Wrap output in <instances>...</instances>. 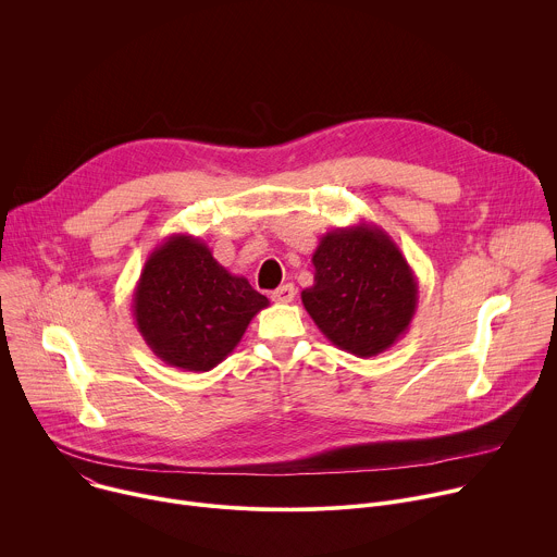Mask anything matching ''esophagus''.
<instances>
[{"label":"esophagus","instance_id":"1","mask_svg":"<svg viewBox=\"0 0 557 557\" xmlns=\"http://www.w3.org/2000/svg\"><path fill=\"white\" fill-rule=\"evenodd\" d=\"M271 299H273L275 304H288V301H293V299H295V286H293V284H282L280 288H275V290L271 293Z\"/></svg>","mask_w":557,"mask_h":557}]
</instances>
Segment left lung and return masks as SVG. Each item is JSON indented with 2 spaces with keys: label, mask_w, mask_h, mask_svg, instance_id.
Instances as JSON below:
<instances>
[{
  "label": "left lung",
  "mask_w": 557,
  "mask_h": 557,
  "mask_svg": "<svg viewBox=\"0 0 557 557\" xmlns=\"http://www.w3.org/2000/svg\"><path fill=\"white\" fill-rule=\"evenodd\" d=\"M314 282L301 304L329 342L376 357L399 342L419 306V282L401 249L372 222L329 231L312 253Z\"/></svg>",
  "instance_id": "8db88e82"
}]
</instances>
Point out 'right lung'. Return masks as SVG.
Here are the masks:
<instances>
[{
  "label": "right lung",
  "instance_id": "obj_1",
  "mask_svg": "<svg viewBox=\"0 0 557 557\" xmlns=\"http://www.w3.org/2000/svg\"><path fill=\"white\" fill-rule=\"evenodd\" d=\"M267 306L247 277L228 273L189 233H172L149 253L132 297L136 329L151 352L189 372L224 361Z\"/></svg>",
  "mask_w": 557,
  "mask_h": 557
}]
</instances>
